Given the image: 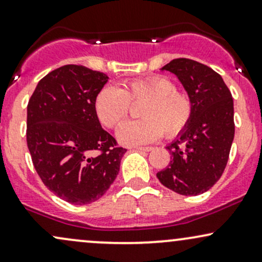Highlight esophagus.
Wrapping results in <instances>:
<instances>
[{
  "instance_id": "obj_1",
  "label": "esophagus",
  "mask_w": 262,
  "mask_h": 262,
  "mask_svg": "<svg viewBox=\"0 0 262 262\" xmlns=\"http://www.w3.org/2000/svg\"><path fill=\"white\" fill-rule=\"evenodd\" d=\"M135 148L139 151H146V152H148V151L152 150V147H143V146H137V147H135Z\"/></svg>"
}]
</instances>
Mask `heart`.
<instances>
[{"mask_svg":"<svg viewBox=\"0 0 262 262\" xmlns=\"http://www.w3.org/2000/svg\"><path fill=\"white\" fill-rule=\"evenodd\" d=\"M132 102H142L141 120L121 123L117 140L126 146H140L157 141L162 132L167 139L180 136L193 116V101L166 76L135 78L125 87H103L95 100L97 119L106 127H115L128 115Z\"/></svg>","mask_w":262,"mask_h":262,"instance_id":"heart-1","label":"heart"}]
</instances>
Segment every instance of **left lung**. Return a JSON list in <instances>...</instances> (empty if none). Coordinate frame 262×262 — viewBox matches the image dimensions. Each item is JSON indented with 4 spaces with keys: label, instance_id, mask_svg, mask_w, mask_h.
I'll use <instances>...</instances> for the list:
<instances>
[{
    "label": "left lung",
    "instance_id": "left-lung-1",
    "mask_svg": "<svg viewBox=\"0 0 262 262\" xmlns=\"http://www.w3.org/2000/svg\"><path fill=\"white\" fill-rule=\"evenodd\" d=\"M162 70L181 81L193 101V116L166 147L171 161L156 176L180 195L196 196L210 190L226 167L235 135L231 92L217 72L198 61L176 58Z\"/></svg>",
    "mask_w": 262,
    "mask_h": 262
}]
</instances>
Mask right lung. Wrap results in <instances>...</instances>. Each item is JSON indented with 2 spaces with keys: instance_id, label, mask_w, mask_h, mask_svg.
Segmentation results:
<instances>
[{
  "instance_id": "add662e5",
  "label": "right lung",
  "mask_w": 262,
  "mask_h": 262,
  "mask_svg": "<svg viewBox=\"0 0 262 262\" xmlns=\"http://www.w3.org/2000/svg\"><path fill=\"white\" fill-rule=\"evenodd\" d=\"M108 77L66 64L45 76L27 105V147L45 186L74 205L102 198L126 148L103 130L95 100Z\"/></svg>"
}]
</instances>
